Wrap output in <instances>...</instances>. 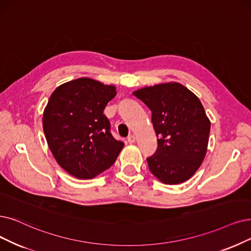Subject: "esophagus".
<instances>
[{"label":"esophagus","mask_w":251,"mask_h":251,"mask_svg":"<svg viewBox=\"0 0 251 251\" xmlns=\"http://www.w3.org/2000/svg\"><path fill=\"white\" fill-rule=\"evenodd\" d=\"M135 141H136V137H135L134 135H129V136L127 137V142H128L129 144L135 143Z\"/></svg>","instance_id":"1"}]
</instances>
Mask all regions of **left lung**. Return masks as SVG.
Here are the masks:
<instances>
[{
  "mask_svg": "<svg viewBox=\"0 0 251 251\" xmlns=\"http://www.w3.org/2000/svg\"><path fill=\"white\" fill-rule=\"evenodd\" d=\"M152 112L156 151L147 157L150 172L166 184L186 181L207 151L210 120L196 95L182 84L164 83L133 93Z\"/></svg>",
  "mask_w": 251,
  "mask_h": 251,
  "instance_id": "left-lung-1",
  "label": "left lung"
}]
</instances>
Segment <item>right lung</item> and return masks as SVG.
<instances>
[{
    "instance_id": "1",
    "label": "right lung",
    "mask_w": 251,
    "mask_h": 251,
    "mask_svg": "<svg viewBox=\"0 0 251 251\" xmlns=\"http://www.w3.org/2000/svg\"><path fill=\"white\" fill-rule=\"evenodd\" d=\"M116 96L113 85L79 78L58 86L43 114L47 144L58 165L79 179L111 167L125 143L116 140L103 113Z\"/></svg>"
}]
</instances>
